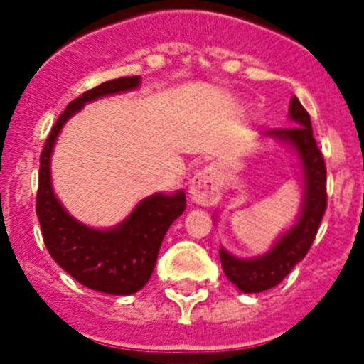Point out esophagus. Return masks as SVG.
<instances>
[{
    "label": "esophagus",
    "mask_w": 364,
    "mask_h": 364,
    "mask_svg": "<svg viewBox=\"0 0 364 364\" xmlns=\"http://www.w3.org/2000/svg\"><path fill=\"white\" fill-rule=\"evenodd\" d=\"M189 198L198 205H213L220 200V175L215 164L202 167L189 182Z\"/></svg>",
    "instance_id": "34e87169"
}]
</instances>
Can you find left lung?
I'll use <instances>...</instances> for the list:
<instances>
[{"label": "left lung", "mask_w": 364, "mask_h": 364, "mask_svg": "<svg viewBox=\"0 0 364 364\" xmlns=\"http://www.w3.org/2000/svg\"><path fill=\"white\" fill-rule=\"evenodd\" d=\"M288 118L294 122L291 127L266 131L264 136L288 146L297 156L302 180V204L297 220L262 255L242 259L226 247L218 250L226 277L244 294H260L277 286L304 259L326 210V166L314 138L310 114L297 96L290 100Z\"/></svg>", "instance_id": "obj_1"}]
</instances>
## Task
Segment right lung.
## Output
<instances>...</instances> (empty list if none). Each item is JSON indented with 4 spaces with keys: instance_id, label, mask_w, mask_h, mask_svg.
<instances>
[{
    "instance_id": "right-lung-1",
    "label": "right lung",
    "mask_w": 364,
    "mask_h": 364,
    "mask_svg": "<svg viewBox=\"0 0 364 364\" xmlns=\"http://www.w3.org/2000/svg\"><path fill=\"white\" fill-rule=\"evenodd\" d=\"M140 83V76H125L102 83L73 100L54 124L40 156L36 215L45 246L54 262L80 284L109 295L136 294L147 284L167 230L184 213L186 193L180 189L149 195L117 226L100 230L74 218L58 200L50 159L63 125L76 112L104 96L134 91Z\"/></svg>"
}]
</instances>
